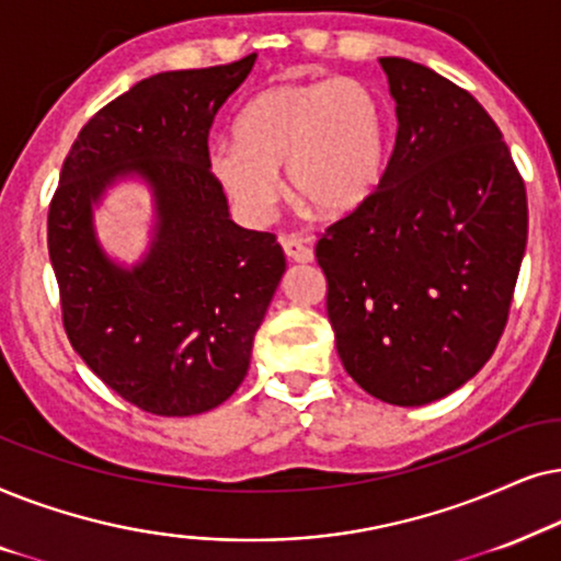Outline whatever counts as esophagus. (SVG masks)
Masks as SVG:
<instances>
[{
    "label": "esophagus",
    "instance_id": "1",
    "mask_svg": "<svg viewBox=\"0 0 561 561\" xmlns=\"http://www.w3.org/2000/svg\"><path fill=\"white\" fill-rule=\"evenodd\" d=\"M282 249H285L287 259L295 261V264H310V261L316 259V253H312L310 245L305 243L302 238H297V236L282 238Z\"/></svg>",
    "mask_w": 561,
    "mask_h": 561
}]
</instances>
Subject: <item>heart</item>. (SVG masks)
Segmentation results:
<instances>
[{
  "label": "heart",
  "instance_id": "1",
  "mask_svg": "<svg viewBox=\"0 0 561 561\" xmlns=\"http://www.w3.org/2000/svg\"><path fill=\"white\" fill-rule=\"evenodd\" d=\"M385 102L358 79L274 84L236 119V138L215 140L207 169L241 215L266 222L285 169L295 205L325 220L354 215L375 197L387 169Z\"/></svg>",
  "mask_w": 561,
  "mask_h": 561
}]
</instances>
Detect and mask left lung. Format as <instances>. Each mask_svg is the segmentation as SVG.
I'll return each instance as SVG.
<instances>
[{
	"instance_id": "obj_1",
	"label": "left lung",
	"mask_w": 561,
	"mask_h": 561,
	"mask_svg": "<svg viewBox=\"0 0 561 561\" xmlns=\"http://www.w3.org/2000/svg\"><path fill=\"white\" fill-rule=\"evenodd\" d=\"M398 115L382 184L316 245L351 379L425 405L495 351L526 253V186L480 102L428 66L379 58Z\"/></svg>"
}]
</instances>
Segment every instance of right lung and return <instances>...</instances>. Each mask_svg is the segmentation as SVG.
<instances>
[{
    "label": "right lung",
    "mask_w": 561,
    "mask_h": 561,
    "mask_svg": "<svg viewBox=\"0 0 561 561\" xmlns=\"http://www.w3.org/2000/svg\"><path fill=\"white\" fill-rule=\"evenodd\" d=\"M253 61L138 81L81 128L50 203L48 253L71 346L146 413L197 415L238 390L287 268L272 233L230 220L207 169L213 119ZM125 181L144 183L154 210L136 265L112 260L93 226Z\"/></svg>",
    "instance_id": "right-lung-1"
}]
</instances>
